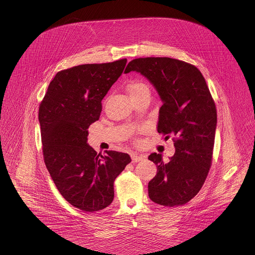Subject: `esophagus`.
<instances>
[{
    "instance_id": "34e87169",
    "label": "esophagus",
    "mask_w": 255,
    "mask_h": 255,
    "mask_svg": "<svg viewBox=\"0 0 255 255\" xmlns=\"http://www.w3.org/2000/svg\"><path fill=\"white\" fill-rule=\"evenodd\" d=\"M131 157H132L133 162H138V161H140V160H142L143 158H145L143 155H139V154H136V153H133L131 155Z\"/></svg>"
}]
</instances>
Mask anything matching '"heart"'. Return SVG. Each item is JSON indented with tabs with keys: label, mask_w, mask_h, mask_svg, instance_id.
Wrapping results in <instances>:
<instances>
[{
	"label": "heart",
	"mask_w": 255,
	"mask_h": 255,
	"mask_svg": "<svg viewBox=\"0 0 255 255\" xmlns=\"http://www.w3.org/2000/svg\"><path fill=\"white\" fill-rule=\"evenodd\" d=\"M127 90H128V93H129L131 98L144 96V95H147V96L150 95L148 86L146 85L144 82H141V81H136V82H133L132 84H130L128 86Z\"/></svg>",
	"instance_id": "1"
}]
</instances>
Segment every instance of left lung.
Instances as JSON below:
<instances>
[{
  "label": "left lung",
  "mask_w": 255,
  "mask_h": 255,
  "mask_svg": "<svg viewBox=\"0 0 255 255\" xmlns=\"http://www.w3.org/2000/svg\"><path fill=\"white\" fill-rule=\"evenodd\" d=\"M143 75L162 105L158 132L174 136L175 154L163 162L161 154L148 158L158 168L148 183L151 201L160 206L186 204L202 188L211 165L217 112L206 80L191 64L169 57L137 58L124 73Z\"/></svg>",
  "instance_id": "left-lung-1"
}]
</instances>
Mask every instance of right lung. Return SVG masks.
<instances>
[{"instance_id":"add662e5","label":"right lung","mask_w":255,"mask_h":255,"mask_svg":"<svg viewBox=\"0 0 255 255\" xmlns=\"http://www.w3.org/2000/svg\"><path fill=\"white\" fill-rule=\"evenodd\" d=\"M126 59L86 64L56 73L39 108L43 155L58 191L72 206L95 212L112 204L114 182L131 161L128 154H97L89 126L99 120L101 100L119 79Z\"/></svg>"}]
</instances>
